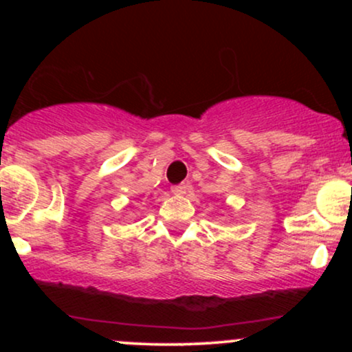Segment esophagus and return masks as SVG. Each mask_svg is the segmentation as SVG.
<instances>
[{
  "label": "esophagus",
  "instance_id": "1",
  "mask_svg": "<svg viewBox=\"0 0 352 352\" xmlns=\"http://www.w3.org/2000/svg\"><path fill=\"white\" fill-rule=\"evenodd\" d=\"M185 190H187V187H185V185H173L172 187V193L173 195H184L185 193Z\"/></svg>",
  "mask_w": 352,
  "mask_h": 352
}]
</instances>
